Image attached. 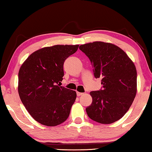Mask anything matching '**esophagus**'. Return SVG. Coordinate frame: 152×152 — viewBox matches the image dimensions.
I'll list each match as a JSON object with an SVG mask.
<instances>
[{
	"label": "esophagus",
	"instance_id": "1",
	"mask_svg": "<svg viewBox=\"0 0 152 152\" xmlns=\"http://www.w3.org/2000/svg\"><path fill=\"white\" fill-rule=\"evenodd\" d=\"M76 94H77V96H81V95L83 94L82 92H77Z\"/></svg>",
	"mask_w": 152,
	"mask_h": 152
}]
</instances>
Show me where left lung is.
Returning <instances> with one entry per match:
<instances>
[{
    "instance_id": "8db88e82",
    "label": "left lung",
    "mask_w": 152,
    "mask_h": 152,
    "mask_svg": "<svg viewBox=\"0 0 152 152\" xmlns=\"http://www.w3.org/2000/svg\"><path fill=\"white\" fill-rule=\"evenodd\" d=\"M79 49L89 58L94 76L101 78V89L90 92L92 104L86 108L92 120L110 124L122 118L137 92V71L124 51L112 43L94 42Z\"/></svg>"
}]
</instances>
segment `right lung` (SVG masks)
<instances>
[{"instance_id":"1","label":"right lung","mask_w":152,"mask_h":152,"mask_svg":"<svg viewBox=\"0 0 152 152\" xmlns=\"http://www.w3.org/2000/svg\"><path fill=\"white\" fill-rule=\"evenodd\" d=\"M78 46L56 45L40 49L20 68V99L31 117L41 124L56 126L69 117L76 92L61 86L63 66Z\"/></svg>"}]
</instances>
